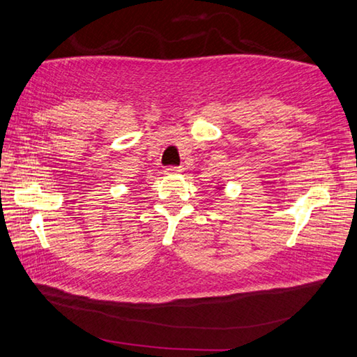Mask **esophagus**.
<instances>
[{
  "label": "esophagus",
  "mask_w": 357,
  "mask_h": 357,
  "mask_svg": "<svg viewBox=\"0 0 357 357\" xmlns=\"http://www.w3.org/2000/svg\"><path fill=\"white\" fill-rule=\"evenodd\" d=\"M182 171H183L182 166H167L165 169L166 174H178V172H182Z\"/></svg>",
  "instance_id": "obj_1"
}]
</instances>
